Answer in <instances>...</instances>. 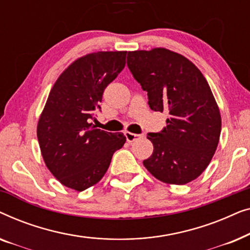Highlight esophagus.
<instances>
[{
	"instance_id": "obj_1",
	"label": "esophagus",
	"mask_w": 250,
	"mask_h": 250,
	"mask_svg": "<svg viewBox=\"0 0 250 250\" xmlns=\"http://www.w3.org/2000/svg\"><path fill=\"white\" fill-rule=\"evenodd\" d=\"M125 136H126V140H127V142H133L135 141V140H139L142 135L134 134V133H131V132H125Z\"/></svg>"
}]
</instances>
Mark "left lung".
Here are the masks:
<instances>
[{"mask_svg":"<svg viewBox=\"0 0 250 250\" xmlns=\"http://www.w3.org/2000/svg\"><path fill=\"white\" fill-rule=\"evenodd\" d=\"M127 66L153 111L169 114L159 133H149L153 152L143 165L168 184L196 180L213 158L221 134V114L201 71L189 59L156 47L132 51Z\"/></svg>","mask_w":250,"mask_h":250,"instance_id":"8db88e82","label":"left lung"}]
</instances>
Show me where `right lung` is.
I'll return each mask as SVG.
<instances>
[{
    "label": "right lung",
    "mask_w": 250,
    "mask_h": 250,
    "mask_svg": "<svg viewBox=\"0 0 250 250\" xmlns=\"http://www.w3.org/2000/svg\"><path fill=\"white\" fill-rule=\"evenodd\" d=\"M126 51H100L75 60L51 88L37 124L44 163L64 187L83 191L107 172L112 155L126 141L95 128L104 88L124 69Z\"/></svg>",
    "instance_id": "add662e5"
}]
</instances>
